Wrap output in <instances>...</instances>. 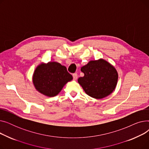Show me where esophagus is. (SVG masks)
<instances>
[{"mask_svg":"<svg viewBox=\"0 0 149 149\" xmlns=\"http://www.w3.org/2000/svg\"><path fill=\"white\" fill-rule=\"evenodd\" d=\"M72 76H73V79H74V80H76L78 79V75H77V74H76V73L73 74Z\"/></svg>","mask_w":149,"mask_h":149,"instance_id":"obj_1","label":"esophagus"}]
</instances>
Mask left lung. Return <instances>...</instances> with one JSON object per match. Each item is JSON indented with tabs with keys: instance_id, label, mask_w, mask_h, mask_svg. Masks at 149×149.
Masks as SVG:
<instances>
[{
	"instance_id": "left-lung-1",
	"label": "left lung",
	"mask_w": 149,
	"mask_h": 149,
	"mask_svg": "<svg viewBox=\"0 0 149 149\" xmlns=\"http://www.w3.org/2000/svg\"><path fill=\"white\" fill-rule=\"evenodd\" d=\"M81 71L84 75L80 77L78 82L89 96L101 99L115 90L118 74L115 67L106 60H91L81 68Z\"/></svg>"
}]
</instances>
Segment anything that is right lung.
Listing matches in <instances>:
<instances>
[{"label": "right lung", "mask_w": 149, "mask_h": 149, "mask_svg": "<svg viewBox=\"0 0 149 149\" xmlns=\"http://www.w3.org/2000/svg\"><path fill=\"white\" fill-rule=\"evenodd\" d=\"M73 79L65 66L56 61L41 63L36 68L33 83L42 94L52 97L58 95L64 86Z\"/></svg>", "instance_id": "right-lung-1"}]
</instances>
